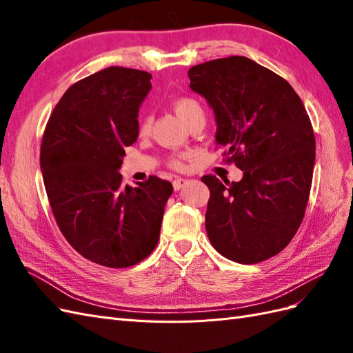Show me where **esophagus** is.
I'll return each instance as SVG.
<instances>
[{
    "label": "esophagus",
    "instance_id": "34e87169",
    "mask_svg": "<svg viewBox=\"0 0 353 353\" xmlns=\"http://www.w3.org/2000/svg\"><path fill=\"white\" fill-rule=\"evenodd\" d=\"M187 184H188V179H185V178H176L174 181V190L179 191L181 188H184Z\"/></svg>",
    "mask_w": 353,
    "mask_h": 353
}]
</instances>
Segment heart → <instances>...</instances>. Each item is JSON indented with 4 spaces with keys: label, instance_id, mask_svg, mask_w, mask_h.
<instances>
[{
    "label": "heart",
    "instance_id": "obj_1",
    "mask_svg": "<svg viewBox=\"0 0 353 353\" xmlns=\"http://www.w3.org/2000/svg\"><path fill=\"white\" fill-rule=\"evenodd\" d=\"M172 109L187 125L193 119H196L199 114H203L201 105L194 99H190V97H179V99L174 100L172 101ZM150 123H152V117L144 116L141 122H140V131L145 132L148 128H150ZM174 166H179L178 160H175Z\"/></svg>",
    "mask_w": 353,
    "mask_h": 353
}]
</instances>
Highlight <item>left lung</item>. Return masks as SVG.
I'll use <instances>...</instances> for the list:
<instances>
[{
	"instance_id": "1",
	"label": "left lung",
	"mask_w": 353,
	"mask_h": 353,
	"mask_svg": "<svg viewBox=\"0 0 353 353\" xmlns=\"http://www.w3.org/2000/svg\"><path fill=\"white\" fill-rule=\"evenodd\" d=\"M188 78L215 114L223 156L243 170L239 183L201 178L208 237L230 261L270 259L301 227L311 191L315 137L305 105L285 79L243 56L201 63Z\"/></svg>"
}]
</instances>
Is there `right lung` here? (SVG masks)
Listing matches in <instances>:
<instances>
[{
	"mask_svg": "<svg viewBox=\"0 0 353 353\" xmlns=\"http://www.w3.org/2000/svg\"><path fill=\"white\" fill-rule=\"evenodd\" d=\"M150 79L112 66L73 83L42 137L41 170L61 234L83 258L109 268L132 266L154 250L174 191L157 176L123 187L119 174Z\"/></svg>",
	"mask_w": 353,
	"mask_h": 353,
	"instance_id": "obj_1",
	"label": "right lung"
}]
</instances>
